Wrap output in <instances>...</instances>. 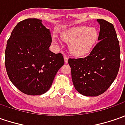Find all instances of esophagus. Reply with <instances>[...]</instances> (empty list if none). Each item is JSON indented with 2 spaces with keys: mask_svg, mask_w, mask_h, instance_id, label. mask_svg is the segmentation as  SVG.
I'll return each instance as SVG.
<instances>
[{
  "mask_svg": "<svg viewBox=\"0 0 125 125\" xmlns=\"http://www.w3.org/2000/svg\"><path fill=\"white\" fill-rule=\"evenodd\" d=\"M68 58H68V56H67V55H64V60H65V63H67V62H68Z\"/></svg>",
  "mask_w": 125,
  "mask_h": 125,
  "instance_id": "obj_1",
  "label": "esophagus"
}]
</instances>
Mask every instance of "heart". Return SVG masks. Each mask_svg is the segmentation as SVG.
<instances>
[{
    "label": "heart",
    "mask_w": 125,
    "mask_h": 125,
    "mask_svg": "<svg viewBox=\"0 0 125 125\" xmlns=\"http://www.w3.org/2000/svg\"><path fill=\"white\" fill-rule=\"evenodd\" d=\"M98 31L94 28L79 26L67 31L61 34V38L67 43H70L69 49L71 53L76 56L86 55L97 40ZM53 41L58 43L54 37Z\"/></svg>",
    "instance_id": "1"
}]
</instances>
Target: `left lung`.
<instances>
[{"instance_id":"left-lung-1","label":"left lung","mask_w":125,"mask_h":125,"mask_svg":"<svg viewBox=\"0 0 125 125\" xmlns=\"http://www.w3.org/2000/svg\"><path fill=\"white\" fill-rule=\"evenodd\" d=\"M97 21L99 42L90 55L68 60L75 89L85 96H98L106 91L115 79L120 65L119 41L113 25L104 19Z\"/></svg>"}]
</instances>
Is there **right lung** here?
Instances as JSON below:
<instances>
[{
	"label": "right lung",
	"instance_id": "obj_1",
	"mask_svg": "<svg viewBox=\"0 0 125 125\" xmlns=\"http://www.w3.org/2000/svg\"><path fill=\"white\" fill-rule=\"evenodd\" d=\"M49 29L38 19L19 22L8 39L5 63L10 80L29 95H40L50 88L56 73L64 65L61 53L49 51Z\"/></svg>",
	"mask_w": 125,
	"mask_h": 125
}]
</instances>
